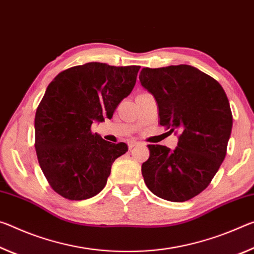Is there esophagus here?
Instances as JSON below:
<instances>
[{
    "mask_svg": "<svg viewBox=\"0 0 254 254\" xmlns=\"http://www.w3.org/2000/svg\"><path fill=\"white\" fill-rule=\"evenodd\" d=\"M136 145H137V142H136V140H130V142L128 143V147H129V149H131L132 147L136 146Z\"/></svg>",
    "mask_w": 254,
    "mask_h": 254,
    "instance_id": "1",
    "label": "esophagus"
}]
</instances>
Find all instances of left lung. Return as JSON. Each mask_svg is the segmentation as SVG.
<instances>
[{"mask_svg": "<svg viewBox=\"0 0 254 254\" xmlns=\"http://www.w3.org/2000/svg\"><path fill=\"white\" fill-rule=\"evenodd\" d=\"M139 82L156 100L160 125L180 132L174 149L147 145L145 184L165 200H189L208 187L225 159L233 126L225 91L213 77L184 64L145 67Z\"/></svg>", "mask_w": 254, "mask_h": 254, "instance_id": "obj_1", "label": "left lung"}]
</instances>
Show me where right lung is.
Wrapping results in <instances>:
<instances>
[{
  "instance_id": "right-lung-1",
  "label": "right lung",
  "mask_w": 254,
  "mask_h": 254,
  "mask_svg": "<svg viewBox=\"0 0 254 254\" xmlns=\"http://www.w3.org/2000/svg\"><path fill=\"white\" fill-rule=\"evenodd\" d=\"M140 66L91 62L61 72L49 83L35 117V147L41 171L62 197L84 200L107 184L111 165L128 151L91 131L112 118L134 89Z\"/></svg>"
}]
</instances>
